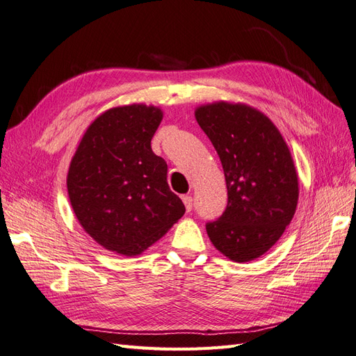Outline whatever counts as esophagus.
Returning <instances> with one entry per match:
<instances>
[{
	"mask_svg": "<svg viewBox=\"0 0 356 356\" xmlns=\"http://www.w3.org/2000/svg\"><path fill=\"white\" fill-rule=\"evenodd\" d=\"M182 202H184V204H186L187 212H190L193 209V199H191V196H182Z\"/></svg>",
	"mask_w": 356,
	"mask_h": 356,
	"instance_id": "1",
	"label": "esophagus"
}]
</instances>
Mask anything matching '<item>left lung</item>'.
Returning <instances> with one entry per match:
<instances>
[{
    "instance_id": "8db88e82",
    "label": "left lung",
    "mask_w": 356,
    "mask_h": 356,
    "mask_svg": "<svg viewBox=\"0 0 356 356\" xmlns=\"http://www.w3.org/2000/svg\"><path fill=\"white\" fill-rule=\"evenodd\" d=\"M224 169L227 207L207 222L217 250L236 263L261 257L293 220L298 177L289 148L270 118L245 104L215 102L195 113Z\"/></svg>"
}]
</instances>
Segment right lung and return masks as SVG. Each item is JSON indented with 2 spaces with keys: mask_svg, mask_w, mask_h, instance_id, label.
<instances>
[{
  "mask_svg": "<svg viewBox=\"0 0 356 356\" xmlns=\"http://www.w3.org/2000/svg\"><path fill=\"white\" fill-rule=\"evenodd\" d=\"M161 118L153 105L115 106L95 118L71 160V207L105 250L141 254L186 212L168 186L166 161L152 149Z\"/></svg>",
  "mask_w": 356,
  "mask_h": 356,
  "instance_id": "add662e5",
  "label": "right lung"
}]
</instances>
